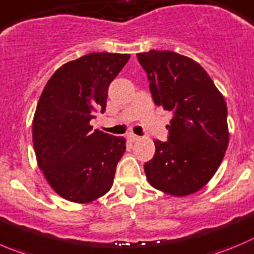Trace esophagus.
<instances>
[{"instance_id": "obj_1", "label": "esophagus", "mask_w": 254, "mask_h": 254, "mask_svg": "<svg viewBox=\"0 0 254 254\" xmlns=\"http://www.w3.org/2000/svg\"><path fill=\"white\" fill-rule=\"evenodd\" d=\"M129 139H131L132 142H136V141H138L139 139V136H137V134H134V133H129Z\"/></svg>"}]
</instances>
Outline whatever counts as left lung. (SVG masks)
<instances>
[{
  "label": "left lung",
  "mask_w": 254,
  "mask_h": 254,
  "mask_svg": "<svg viewBox=\"0 0 254 254\" xmlns=\"http://www.w3.org/2000/svg\"><path fill=\"white\" fill-rule=\"evenodd\" d=\"M157 106L172 112L166 142L144 163L147 180L168 194L201 190L216 173L228 146L227 105L199 64L172 51L137 55Z\"/></svg>",
  "instance_id": "1"
}]
</instances>
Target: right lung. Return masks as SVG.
<instances>
[{
	"mask_svg": "<svg viewBox=\"0 0 254 254\" xmlns=\"http://www.w3.org/2000/svg\"><path fill=\"white\" fill-rule=\"evenodd\" d=\"M129 57L88 53L60 67L43 88L33 117V147L46 180L68 201L87 203L112 187L126 139L89 123L106 111L108 87Z\"/></svg>",
	"mask_w": 254,
	"mask_h": 254,
	"instance_id": "right-lung-1",
	"label": "right lung"
}]
</instances>
